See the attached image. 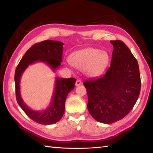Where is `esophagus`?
I'll use <instances>...</instances> for the list:
<instances>
[{"instance_id":"1","label":"esophagus","mask_w":153,"mask_h":153,"mask_svg":"<svg viewBox=\"0 0 153 153\" xmlns=\"http://www.w3.org/2000/svg\"><path fill=\"white\" fill-rule=\"evenodd\" d=\"M82 84V82L80 81V80H79V79H77L76 80V86H79V85H81Z\"/></svg>"}]
</instances>
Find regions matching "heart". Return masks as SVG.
<instances>
[{"label":"heart","instance_id":"1","mask_svg":"<svg viewBox=\"0 0 153 153\" xmlns=\"http://www.w3.org/2000/svg\"><path fill=\"white\" fill-rule=\"evenodd\" d=\"M69 60L74 67L84 69L87 76L95 77L105 70L110 61V56L107 51L87 48L74 52Z\"/></svg>","mask_w":153,"mask_h":153}]
</instances>
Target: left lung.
Segmentation results:
<instances>
[{
  "mask_svg": "<svg viewBox=\"0 0 153 153\" xmlns=\"http://www.w3.org/2000/svg\"><path fill=\"white\" fill-rule=\"evenodd\" d=\"M113 46L111 65L100 77L84 82L88 109L98 122L109 124L123 119L138 100L141 81L138 61L121 40Z\"/></svg>",
  "mask_w": 153,
  "mask_h": 153,
  "instance_id": "obj_1",
  "label": "left lung"
}]
</instances>
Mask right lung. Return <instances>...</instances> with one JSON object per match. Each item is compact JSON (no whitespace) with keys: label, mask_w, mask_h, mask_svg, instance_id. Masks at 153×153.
I'll return each mask as SVG.
<instances>
[{"label":"right lung","mask_w":153,"mask_h":153,"mask_svg":"<svg viewBox=\"0 0 153 153\" xmlns=\"http://www.w3.org/2000/svg\"><path fill=\"white\" fill-rule=\"evenodd\" d=\"M63 45L59 41L49 40L35 44L27 51L15 69V94L18 105L30 119L42 125L54 124L63 117L67 94L74 89L76 79L56 77L51 102L46 109L39 111L31 109L25 104L20 93V79L27 67L36 62H44L55 71L61 65Z\"/></svg>","instance_id":"obj_1"}]
</instances>
